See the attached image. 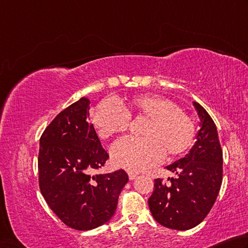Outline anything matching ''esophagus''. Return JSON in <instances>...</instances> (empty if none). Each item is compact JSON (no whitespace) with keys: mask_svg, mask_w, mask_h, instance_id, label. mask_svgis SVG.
I'll return each mask as SVG.
<instances>
[{"mask_svg":"<svg viewBox=\"0 0 248 248\" xmlns=\"http://www.w3.org/2000/svg\"><path fill=\"white\" fill-rule=\"evenodd\" d=\"M136 176H137V173H136V172H132V171H129V172H128V177H129V180H134V179H135Z\"/></svg>","mask_w":248,"mask_h":248,"instance_id":"1","label":"esophagus"}]
</instances>
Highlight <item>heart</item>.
<instances>
[{
	"instance_id": "obj_1",
	"label": "heart",
	"mask_w": 248,
	"mask_h": 248,
	"mask_svg": "<svg viewBox=\"0 0 248 248\" xmlns=\"http://www.w3.org/2000/svg\"><path fill=\"white\" fill-rule=\"evenodd\" d=\"M131 119L146 120L141 140L124 138L112 147L111 155L117 167L140 171L163 157L183 155L195 140L193 120L171 100L158 94L133 97L117 106L104 101L95 108L93 124L102 140L126 132Z\"/></svg>"
}]
</instances>
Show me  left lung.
I'll return each instance as SVG.
<instances>
[{
  "instance_id": "obj_1",
  "label": "left lung",
  "mask_w": 248,
  "mask_h": 248,
  "mask_svg": "<svg viewBox=\"0 0 248 248\" xmlns=\"http://www.w3.org/2000/svg\"><path fill=\"white\" fill-rule=\"evenodd\" d=\"M201 119V129L189 154L168 166L174 173L170 184L155 180L148 199L151 215L163 227L189 230L209 214L222 183V149L214 120L201 104L194 102Z\"/></svg>"
}]
</instances>
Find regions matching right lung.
<instances>
[{
	"label": "right lung",
	"mask_w": 248,
	"mask_h": 248,
	"mask_svg": "<svg viewBox=\"0 0 248 248\" xmlns=\"http://www.w3.org/2000/svg\"><path fill=\"white\" fill-rule=\"evenodd\" d=\"M90 101L80 98L64 108L40 137L39 187L51 210L67 227L88 231L107 223L116 210L127 173L95 174L108 155L93 124Z\"/></svg>",
	"instance_id": "add662e5"
}]
</instances>
